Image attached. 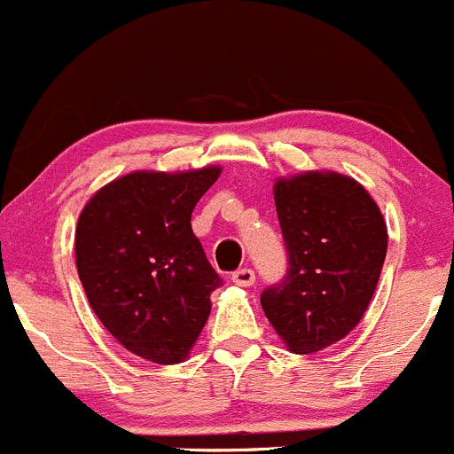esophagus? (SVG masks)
<instances>
[{"label":"esophagus","instance_id":"esophagus-1","mask_svg":"<svg viewBox=\"0 0 454 454\" xmlns=\"http://www.w3.org/2000/svg\"><path fill=\"white\" fill-rule=\"evenodd\" d=\"M231 280H234L236 285H240V287H249V285H254V280H256V274H254L249 267H243V270H236L234 274H231Z\"/></svg>","mask_w":454,"mask_h":454}]
</instances>
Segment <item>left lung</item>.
<instances>
[{"mask_svg":"<svg viewBox=\"0 0 454 454\" xmlns=\"http://www.w3.org/2000/svg\"><path fill=\"white\" fill-rule=\"evenodd\" d=\"M274 202L287 274L261 294L262 312L289 352L312 354L364 318L386 261V220L356 180L336 171L278 178Z\"/></svg>","mask_w":454,"mask_h":454,"instance_id":"left-lung-1","label":"left lung"}]
</instances>
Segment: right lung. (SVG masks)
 <instances>
[{
  "mask_svg": "<svg viewBox=\"0 0 454 454\" xmlns=\"http://www.w3.org/2000/svg\"><path fill=\"white\" fill-rule=\"evenodd\" d=\"M220 167L133 171L105 184L82 209L75 262L90 309L136 356L187 359L223 278L193 236L192 211Z\"/></svg>",
  "mask_w": 454,
  "mask_h": 454,
  "instance_id": "1",
  "label": "right lung"
}]
</instances>
